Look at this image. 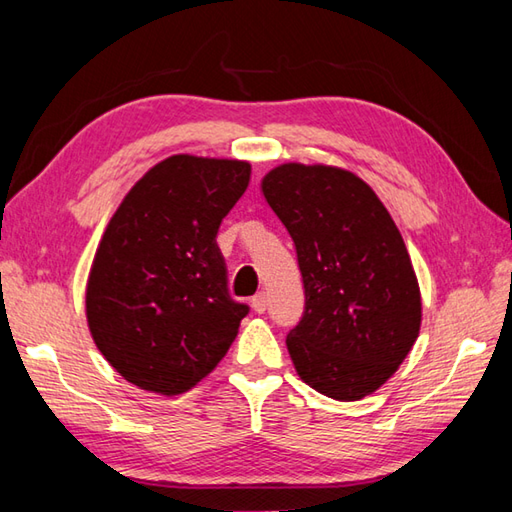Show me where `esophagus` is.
Listing matches in <instances>:
<instances>
[{"label":"esophagus","instance_id":"obj_1","mask_svg":"<svg viewBox=\"0 0 512 512\" xmlns=\"http://www.w3.org/2000/svg\"><path fill=\"white\" fill-rule=\"evenodd\" d=\"M266 306H268V303H266V295H264V292H257V295L253 297V310H255L257 314H264V312H266Z\"/></svg>","mask_w":512,"mask_h":512}]
</instances>
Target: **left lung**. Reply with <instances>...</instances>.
I'll list each match as a JSON object with an SVG mask.
<instances>
[{"mask_svg": "<svg viewBox=\"0 0 512 512\" xmlns=\"http://www.w3.org/2000/svg\"><path fill=\"white\" fill-rule=\"evenodd\" d=\"M288 228L306 310L286 345L303 383L361 400L396 374L420 334L422 301L407 246L374 189L330 165L286 162L262 180Z\"/></svg>", "mask_w": 512, "mask_h": 512, "instance_id": "8db88e82", "label": "left lung"}]
</instances>
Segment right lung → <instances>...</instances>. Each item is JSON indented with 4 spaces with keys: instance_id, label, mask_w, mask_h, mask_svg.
<instances>
[{
    "instance_id": "add662e5",
    "label": "right lung",
    "mask_w": 512,
    "mask_h": 512,
    "mask_svg": "<svg viewBox=\"0 0 512 512\" xmlns=\"http://www.w3.org/2000/svg\"><path fill=\"white\" fill-rule=\"evenodd\" d=\"M248 180L246 160L176 154L118 204L90 268L85 317L127 383L184 394L235 341L248 306L228 297L215 237Z\"/></svg>"
}]
</instances>
